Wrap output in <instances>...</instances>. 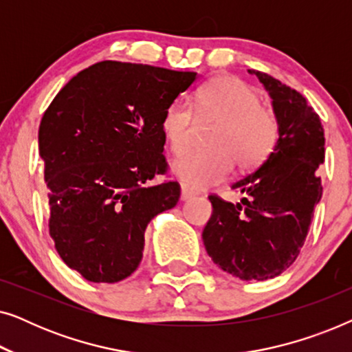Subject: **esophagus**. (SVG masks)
<instances>
[{
    "label": "esophagus",
    "mask_w": 352,
    "mask_h": 352,
    "mask_svg": "<svg viewBox=\"0 0 352 352\" xmlns=\"http://www.w3.org/2000/svg\"><path fill=\"white\" fill-rule=\"evenodd\" d=\"M192 195H194V192L187 189L186 186H182V187H181V200H189Z\"/></svg>",
    "instance_id": "obj_1"
}]
</instances>
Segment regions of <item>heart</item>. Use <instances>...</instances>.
<instances>
[{
    "mask_svg": "<svg viewBox=\"0 0 352 352\" xmlns=\"http://www.w3.org/2000/svg\"><path fill=\"white\" fill-rule=\"evenodd\" d=\"M200 118L218 122L208 139L210 151L187 152L173 163V173L190 189H206L223 182L237 163L253 171L276 151L280 122L274 110L261 105L252 85L232 75L216 76L199 91L194 102ZM194 112L176 99L163 112L160 129L170 151L179 155L190 146Z\"/></svg>",
    "mask_w": 352,
    "mask_h": 352,
    "instance_id": "b5f03b06",
    "label": "heart"
}]
</instances>
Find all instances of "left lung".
Here are the masks:
<instances>
[{
	"label": "left lung",
	"mask_w": 352,
	"mask_h": 352,
	"mask_svg": "<svg viewBox=\"0 0 352 352\" xmlns=\"http://www.w3.org/2000/svg\"><path fill=\"white\" fill-rule=\"evenodd\" d=\"M248 72L271 96L280 138L256 171L232 184L247 194L240 204L208 197L213 213L201 239L224 272L242 280H267L290 267L305 245L322 197L319 165L325 158V138L306 98L271 75Z\"/></svg>",
	"instance_id": "8db88e82"
}]
</instances>
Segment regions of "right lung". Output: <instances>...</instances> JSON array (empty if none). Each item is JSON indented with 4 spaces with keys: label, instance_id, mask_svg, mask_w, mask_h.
I'll list each match as a JSON object with an SVG mask.
<instances>
[{
    "label": "right lung",
    "instance_id": "obj_1",
    "mask_svg": "<svg viewBox=\"0 0 352 352\" xmlns=\"http://www.w3.org/2000/svg\"><path fill=\"white\" fill-rule=\"evenodd\" d=\"M195 72L104 60L75 75L46 109L38 131L50 192V235L67 266L89 282L113 283L136 271L144 232L176 206L163 112Z\"/></svg>",
    "mask_w": 352,
    "mask_h": 352
}]
</instances>
